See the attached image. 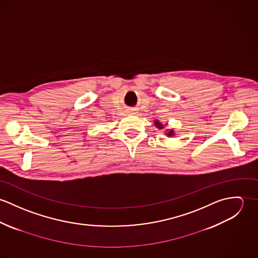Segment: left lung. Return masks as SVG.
<instances>
[{"instance_id":"left-lung-1","label":"left lung","mask_w":258,"mask_h":258,"mask_svg":"<svg viewBox=\"0 0 258 258\" xmlns=\"http://www.w3.org/2000/svg\"><path fill=\"white\" fill-rule=\"evenodd\" d=\"M155 124H156V126H157V127L163 128V125H162V124H160L158 121H156V122H155ZM172 135H173V130H171L170 132H168V136H172Z\"/></svg>"}]
</instances>
